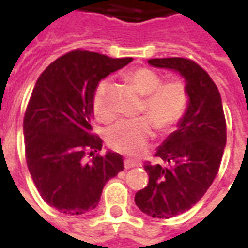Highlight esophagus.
I'll use <instances>...</instances> for the list:
<instances>
[{
    "instance_id": "1",
    "label": "esophagus",
    "mask_w": 248,
    "mask_h": 248,
    "mask_svg": "<svg viewBox=\"0 0 248 248\" xmlns=\"http://www.w3.org/2000/svg\"><path fill=\"white\" fill-rule=\"evenodd\" d=\"M138 166V162L133 161V159H124V169H131V167Z\"/></svg>"
}]
</instances>
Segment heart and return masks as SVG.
Listing matches in <instances>:
<instances>
[{
    "mask_svg": "<svg viewBox=\"0 0 248 248\" xmlns=\"http://www.w3.org/2000/svg\"><path fill=\"white\" fill-rule=\"evenodd\" d=\"M127 81L145 97L142 113L147 115L137 119H122L113 124L106 134L108 145L127 155H138L145 150L154 135V126L159 131H169L181 121L188 105L186 85L181 81L163 82L156 71L140 67L130 71ZM110 83L103 79L93 94V113L95 118L106 122L113 113L108 105Z\"/></svg>",
    "mask_w": 248,
    "mask_h": 248,
    "instance_id": "heart-1",
    "label": "heart"
}]
</instances>
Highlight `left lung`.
I'll list each match as a JSON object with an SVG mask.
<instances>
[{"instance_id": "obj_1", "label": "left lung", "mask_w": 248, "mask_h": 248, "mask_svg": "<svg viewBox=\"0 0 248 248\" xmlns=\"http://www.w3.org/2000/svg\"><path fill=\"white\" fill-rule=\"evenodd\" d=\"M147 62L179 73L188 93L177 130L156 149L163 163L145 165L149 183L135 194L142 213L169 219L190 210L217 177L226 147V119L218 87L198 63L179 57Z\"/></svg>"}]
</instances>
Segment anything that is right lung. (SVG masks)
Segmentation results:
<instances>
[{"instance_id": "right-lung-1", "label": "right lung", "mask_w": 248, "mask_h": 248, "mask_svg": "<svg viewBox=\"0 0 248 248\" xmlns=\"http://www.w3.org/2000/svg\"><path fill=\"white\" fill-rule=\"evenodd\" d=\"M131 61L74 50L37 79L24 118L26 163L42 199L60 213L92 211L106 182L124 169L118 153L95 155L102 140L92 134V101L99 81ZM87 154L93 158L85 162Z\"/></svg>"}]
</instances>
